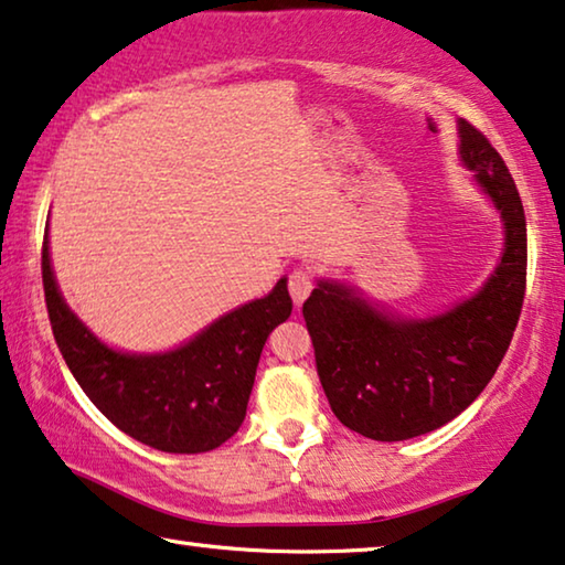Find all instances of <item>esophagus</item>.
<instances>
[{
	"label": "esophagus",
	"instance_id": "esophagus-1",
	"mask_svg": "<svg viewBox=\"0 0 565 565\" xmlns=\"http://www.w3.org/2000/svg\"><path fill=\"white\" fill-rule=\"evenodd\" d=\"M311 289H315V276H311V271H307V268H294L289 274V294L294 305L299 307L309 297Z\"/></svg>",
	"mask_w": 565,
	"mask_h": 565
}]
</instances>
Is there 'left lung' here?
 Segmentation results:
<instances>
[{"instance_id":"8db88e82","label":"left lung","mask_w":565,"mask_h":565,"mask_svg":"<svg viewBox=\"0 0 565 565\" xmlns=\"http://www.w3.org/2000/svg\"><path fill=\"white\" fill-rule=\"evenodd\" d=\"M461 159L504 221V254L482 291L431 319H393L340 284L301 307L334 416L375 441H403L457 418L498 373L523 311L525 210L500 151L459 121Z\"/></svg>"}]
</instances>
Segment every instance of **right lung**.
<instances>
[{
	"label": "right lung",
	"mask_w": 565,
	"mask_h": 565,
	"mask_svg": "<svg viewBox=\"0 0 565 565\" xmlns=\"http://www.w3.org/2000/svg\"><path fill=\"white\" fill-rule=\"evenodd\" d=\"M42 286L63 360L94 406L131 439L170 454L217 449L246 418L260 350L291 315L286 279L167 355H126L100 344L65 307L42 241Z\"/></svg>",
	"instance_id": "obj_1"
}]
</instances>
